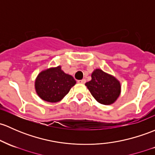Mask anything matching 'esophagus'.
<instances>
[{"label":"esophagus","mask_w":155,"mask_h":155,"mask_svg":"<svg viewBox=\"0 0 155 155\" xmlns=\"http://www.w3.org/2000/svg\"><path fill=\"white\" fill-rule=\"evenodd\" d=\"M78 82H79V83H82V84H84V83L86 82V80L84 79H82V80H79V81H78Z\"/></svg>","instance_id":"34e87169"}]
</instances>
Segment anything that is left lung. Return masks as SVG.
Wrapping results in <instances>:
<instances>
[{
    "instance_id": "left-lung-1",
    "label": "left lung",
    "mask_w": 155,
    "mask_h": 155,
    "mask_svg": "<svg viewBox=\"0 0 155 155\" xmlns=\"http://www.w3.org/2000/svg\"><path fill=\"white\" fill-rule=\"evenodd\" d=\"M94 99L102 105H111L120 97L121 84L112 75L101 69L94 70L91 80L85 83Z\"/></svg>"
}]
</instances>
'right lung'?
I'll return each mask as SVG.
<instances>
[{
	"instance_id": "obj_1",
	"label": "right lung",
	"mask_w": 155,
	"mask_h": 155,
	"mask_svg": "<svg viewBox=\"0 0 155 155\" xmlns=\"http://www.w3.org/2000/svg\"><path fill=\"white\" fill-rule=\"evenodd\" d=\"M76 82L72 76L65 73L61 67L58 66L39 73L35 79V88L38 97L44 101L58 102L68 94Z\"/></svg>"
}]
</instances>
